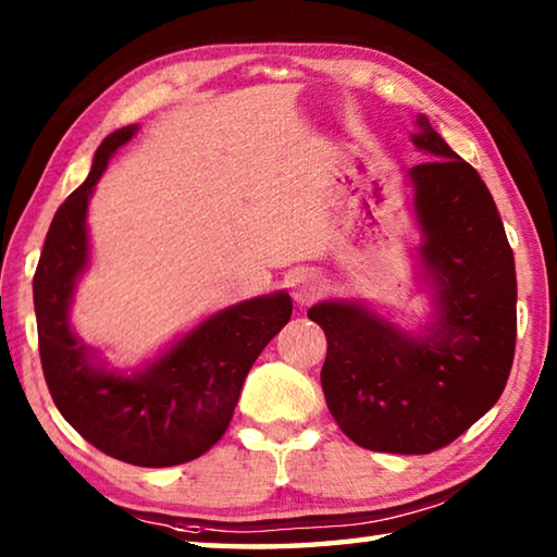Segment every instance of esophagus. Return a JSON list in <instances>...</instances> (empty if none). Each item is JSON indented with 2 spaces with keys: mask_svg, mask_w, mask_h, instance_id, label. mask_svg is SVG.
Returning a JSON list of instances; mask_svg holds the SVG:
<instances>
[{
  "mask_svg": "<svg viewBox=\"0 0 557 557\" xmlns=\"http://www.w3.org/2000/svg\"><path fill=\"white\" fill-rule=\"evenodd\" d=\"M292 295L299 301V305H309L319 295H322V280L312 272H301L295 280H292Z\"/></svg>",
  "mask_w": 557,
  "mask_h": 557,
  "instance_id": "obj_1",
  "label": "esophagus"
}]
</instances>
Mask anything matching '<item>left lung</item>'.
I'll use <instances>...</instances> for the list:
<instances>
[{"label": "left lung", "mask_w": 557, "mask_h": 557, "mask_svg": "<svg viewBox=\"0 0 557 557\" xmlns=\"http://www.w3.org/2000/svg\"><path fill=\"white\" fill-rule=\"evenodd\" d=\"M412 143L430 159L410 169L422 258L437 282L440 326L405 336L363 307L322 301V388L336 425L358 447L430 455L502 398L516 351V270L502 215L474 166L418 115Z\"/></svg>", "instance_id": "left-lung-1"}]
</instances>
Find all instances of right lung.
Returning <instances> with one entry per match:
<instances>
[{"instance_id": "obj_1", "label": "right lung", "mask_w": 557, "mask_h": 557, "mask_svg": "<svg viewBox=\"0 0 557 557\" xmlns=\"http://www.w3.org/2000/svg\"><path fill=\"white\" fill-rule=\"evenodd\" d=\"M137 127L102 139L86 182L55 211L34 272L46 385L83 440L135 467L186 465L223 437L245 375L289 322L292 299L270 295L223 309L137 375L96 371L69 326V305L88 260L86 211L108 159Z\"/></svg>"}]
</instances>
